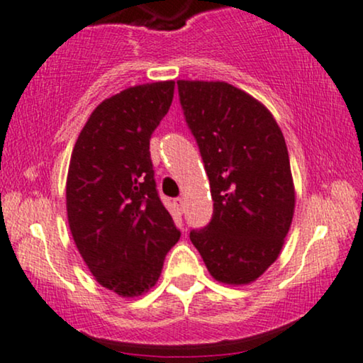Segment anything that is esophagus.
<instances>
[{
	"label": "esophagus",
	"mask_w": 363,
	"mask_h": 363,
	"mask_svg": "<svg viewBox=\"0 0 363 363\" xmlns=\"http://www.w3.org/2000/svg\"><path fill=\"white\" fill-rule=\"evenodd\" d=\"M174 206H176L177 208V211H184V199H182V197H176V199H174Z\"/></svg>",
	"instance_id": "esophagus-1"
}]
</instances>
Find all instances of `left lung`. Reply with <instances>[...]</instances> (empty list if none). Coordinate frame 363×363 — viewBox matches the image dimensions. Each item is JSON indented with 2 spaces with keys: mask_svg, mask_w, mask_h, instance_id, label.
Instances as JSON below:
<instances>
[{
  "mask_svg": "<svg viewBox=\"0 0 363 363\" xmlns=\"http://www.w3.org/2000/svg\"><path fill=\"white\" fill-rule=\"evenodd\" d=\"M177 89L214 201L211 223L189 238L216 281L247 284L277 261L295 213L283 132L263 104L226 82L179 80Z\"/></svg>",
  "mask_w": 363,
  "mask_h": 363,
  "instance_id": "8db88e82",
  "label": "left lung"
}]
</instances>
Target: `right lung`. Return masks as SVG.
Returning <instances> with one entry per match:
<instances>
[{
    "label": "right lung",
    "instance_id": "add662e5",
    "mask_svg": "<svg viewBox=\"0 0 363 363\" xmlns=\"http://www.w3.org/2000/svg\"><path fill=\"white\" fill-rule=\"evenodd\" d=\"M174 85H135L105 99L72 152L67 214L73 241L95 279L121 296L149 291L181 238L159 199L149 150Z\"/></svg>",
    "mask_w": 363,
    "mask_h": 363
}]
</instances>
